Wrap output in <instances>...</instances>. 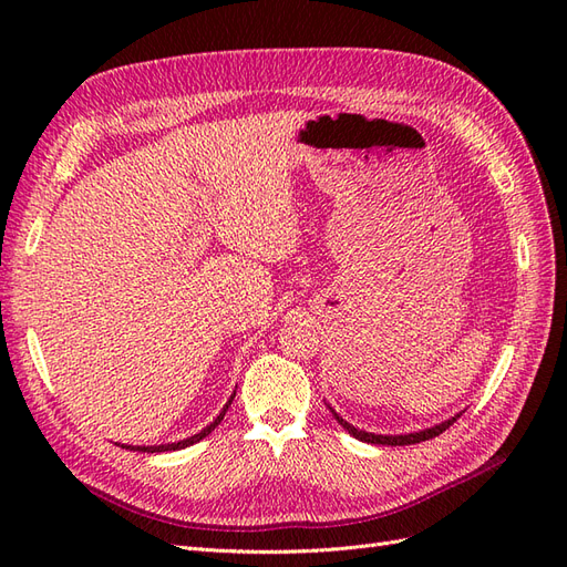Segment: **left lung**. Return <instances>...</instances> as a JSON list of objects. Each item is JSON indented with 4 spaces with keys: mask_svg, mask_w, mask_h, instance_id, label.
Returning a JSON list of instances; mask_svg holds the SVG:
<instances>
[{
    "mask_svg": "<svg viewBox=\"0 0 567 567\" xmlns=\"http://www.w3.org/2000/svg\"><path fill=\"white\" fill-rule=\"evenodd\" d=\"M326 406H329V404H326ZM329 409H331V414L336 416V421H338L342 427H346V431H348L352 437L362 440V442H369V444H388V447H404V444H416V442H423V440L437 437L440 433L447 431V427L458 419V414H456V416H452V419H447V421H442V423H437V425H433V427H423V431H419V433H404V435H375V433L359 431V427H354L352 423H348V421L342 419L340 414H336V409H333V406H329Z\"/></svg>",
    "mask_w": 567,
    "mask_h": 567,
    "instance_id": "8db88e82",
    "label": "left lung"
}]
</instances>
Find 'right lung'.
<instances>
[{"label": "right lung", "mask_w": 567, "mask_h": 567, "mask_svg": "<svg viewBox=\"0 0 567 567\" xmlns=\"http://www.w3.org/2000/svg\"><path fill=\"white\" fill-rule=\"evenodd\" d=\"M236 394V392H234ZM234 394L229 398V402L225 404V409L219 411V416L210 423V425H205L200 433H196V435H192V437H186V440H179V442H167V444H153V447H134V444H125V450H136V452H148V454H153V452H177V450H184V447H192V444H196V442H200L203 437H208L215 427L221 423V419H225V414H227V409H229V404L234 402Z\"/></svg>", "instance_id": "right-lung-1"}]
</instances>
